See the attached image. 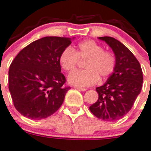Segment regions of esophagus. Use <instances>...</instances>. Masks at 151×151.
<instances>
[{
	"label": "esophagus",
	"instance_id": "esophagus-1",
	"mask_svg": "<svg viewBox=\"0 0 151 151\" xmlns=\"http://www.w3.org/2000/svg\"><path fill=\"white\" fill-rule=\"evenodd\" d=\"M74 88H76V89H78V90H79V91H87V88H81V87H77V86H75Z\"/></svg>",
	"mask_w": 151,
	"mask_h": 151
}]
</instances>
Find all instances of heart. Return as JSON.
Returning a JSON list of instances; mask_svg holds the SVG:
<instances>
[{"mask_svg":"<svg viewBox=\"0 0 151 151\" xmlns=\"http://www.w3.org/2000/svg\"><path fill=\"white\" fill-rule=\"evenodd\" d=\"M78 58L86 60L85 70L73 71L69 75L68 81L77 87L92 85L99 78L104 79L112 74L116 66V58L112 53L104 52L103 46L93 40L80 42L76 48H65L59 57V64L66 72L74 70Z\"/></svg>","mask_w":151,"mask_h":151,"instance_id":"1","label":"heart"}]
</instances>
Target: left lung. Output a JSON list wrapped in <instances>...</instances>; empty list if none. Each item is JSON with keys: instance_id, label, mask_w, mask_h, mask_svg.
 Instances as JSON below:
<instances>
[{"instance_id": "8db88e82", "label": "left lung", "mask_w": 151, "mask_h": 151, "mask_svg": "<svg viewBox=\"0 0 151 151\" xmlns=\"http://www.w3.org/2000/svg\"><path fill=\"white\" fill-rule=\"evenodd\" d=\"M98 39L112 49L116 66L104 85L96 88L99 98L89 109L99 119L114 121L122 118L132 109L142 90L143 74L139 62L124 44L113 37Z\"/></svg>"}]
</instances>
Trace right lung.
Here are the masks:
<instances>
[{"label": "right lung", "instance_id": "1", "mask_svg": "<svg viewBox=\"0 0 151 151\" xmlns=\"http://www.w3.org/2000/svg\"><path fill=\"white\" fill-rule=\"evenodd\" d=\"M73 39L42 37L23 48L12 60L9 90L15 108L23 116L32 120L46 118L63 104L70 88L63 86L66 78L59 57Z\"/></svg>", "mask_w": 151, "mask_h": 151}]
</instances>
